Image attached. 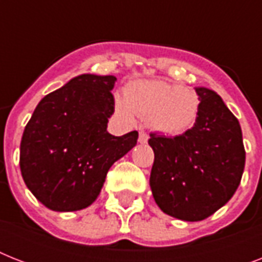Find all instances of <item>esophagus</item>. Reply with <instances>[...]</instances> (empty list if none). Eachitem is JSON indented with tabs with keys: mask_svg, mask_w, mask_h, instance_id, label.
Wrapping results in <instances>:
<instances>
[{
	"mask_svg": "<svg viewBox=\"0 0 262 262\" xmlns=\"http://www.w3.org/2000/svg\"><path fill=\"white\" fill-rule=\"evenodd\" d=\"M148 135L145 133V132H140L139 133V143L140 144H147L148 143Z\"/></svg>",
	"mask_w": 262,
	"mask_h": 262,
	"instance_id": "34e87169",
	"label": "esophagus"
}]
</instances>
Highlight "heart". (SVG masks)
I'll return each instance as SVG.
<instances>
[{"instance_id": "1", "label": "heart", "mask_w": 262, "mask_h": 262, "mask_svg": "<svg viewBox=\"0 0 262 262\" xmlns=\"http://www.w3.org/2000/svg\"><path fill=\"white\" fill-rule=\"evenodd\" d=\"M123 99L115 98L117 114L127 122L147 118L148 126L166 136H179L194 126L200 98L190 88L164 80H137L125 87Z\"/></svg>"}]
</instances>
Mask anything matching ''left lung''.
Wrapping results in <instances>:
<instances>
[{"instance_id":"obj_1","label":"left lung","mask_w":262,"mask_h":262,"mask_svg":"<svg viewBox=\"0 0 262 262\" xmlns=\"http://www.w3.org/2000/svg\"><path fill=\"white\" fill-rule=\"evenodd\" d=\"M194 126L175 137L151 133L155 154L149 186L158 207L185 222H199L228 203L245 168L242 130L215 91L195 87Z\"/></svg>"}]
</instances>
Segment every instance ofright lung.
I'll use <instances>...</instances> for the list:
<instances>
[{"label":"right lung","instance_id":"obj_1","mask_svg":"<svg viewBox=\"0 0 262 262\" xmlns=\"http://www.w3.org/2000/svg\"><path fill=\"white\" fill-rule=\"evenodd\" d=\"M114 76L84 73L46 95L27 123L20 170L31 193L51 211L73 212L98 199L110 167L139 133L107 132L114 113Z\"/></svg>","mask_w":262,"mask_h":262}]
</instances>
